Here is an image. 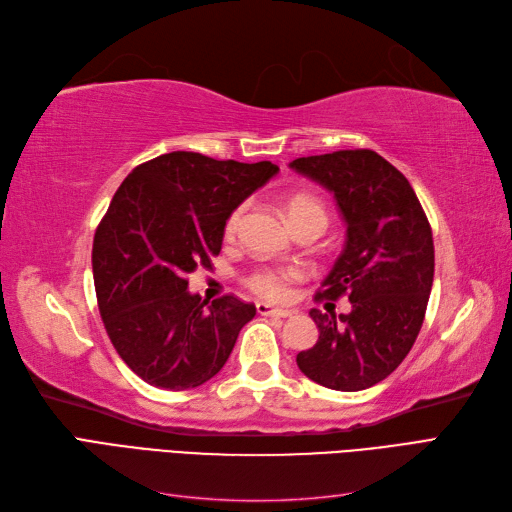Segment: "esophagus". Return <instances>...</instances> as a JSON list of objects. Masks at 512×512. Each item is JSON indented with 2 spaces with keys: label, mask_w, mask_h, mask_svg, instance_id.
<instances>
[{
  "label": "esophagus",
  "mask_w": 512,
  "mask_h": 512,
  "mask_svg": "<svg viewBox=\"0 0 512 512\" xmlns=\"http://www.w3.org/2000/svg\"><path fill=\"white\" fill-rule=\"evenodd\" d=\"M256 309H258L260 316H275V318H288V316H292L290 309L273 307V305H269V303H258Z\"/></svg>",
  "instance_id": "obj_1"
}]
</instances>
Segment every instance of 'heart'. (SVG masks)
Segmentation results:
<instances>
[{"label":"heart","instance_id":"obj_1","mask_svg":"<svg viewBox=\"0 0 512 512\" xmlns=\"http://www.w3.org/2000/svg\"><path fill=\"white\" fill-rule=\"evenodd\" d=\"M243 213L245 205H239L235 211L228 215L226 226H224V235L232 239L239 232L241 222H243ZM288 215L292 218H299V215H314V218H320L324 224H327V213H324V207L318 203L312 196H294L288 203ZM303 273L294 267H262L252 271L245 277V284L250 290H254L260 297H267L271 301H284L290 294V284L301 280Z\"/></svg>","mask_w":512,"mask_h":512}]
</instances>
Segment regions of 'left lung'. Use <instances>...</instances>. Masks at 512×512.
Returning a JSON list of instances; mask_svg holds the SVG:
<instances>
[{
    "label": "left lung",
    "mask_w": 512,
    "mask_h": 512,
    "mask_svg": "<svg viewBox=\"0 0 512 512\" xmlns=\"http://www.w3.org/2000/svg\"><path fill=\"white\" fill-rule=\"evenodd\" d=\"M327 188L346 222L344 250L316 299L348 294L350 314L312 309L320 331L297 354L303 374L333 391H363L391 376L423 327L433 284V237L410 181L371 149L292 160Z\"/></svg>",
    "instance_id": "1"
}]
</instances>
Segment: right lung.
<instances>
[{
    "instance_id": "obj_1",
    "label": "right lung",
    "mask_w": 512,
    "mask_h": 512,
    "mask_svg": "<svg viewBox=\"0 0 512 512\" xmlns=\"http://www.w3.org/2000/svg\"><path fill=\"white\" fill-rule=\"evenodd\" d=\"M280 168L213 160L194 151L153 158L123 179L91 252L104 329L138 378L166 391L211 380L228 361L252 303L226 294L211 305L188 290L211 269L228 215Z\"/></svg>"
}]
</instances>
